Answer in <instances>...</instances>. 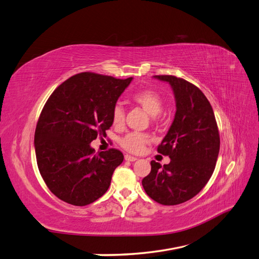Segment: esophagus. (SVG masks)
Here are the masks:
<instances>
[{
  "mask_svg": "<svg viewBox=\"0 0 259 259\" xmlns=\"http://www.w3.org/2000/svg\"><path fill=\"white\" fill-rule=\"evenodd\" d=\"M124 159H125V161H128V162H135L137 160L136 156H133V155H130V154H125Z\"/></svg>",
  "mask_w": 259,
  "mask_h": 259,
  "instance_id": "obj_1",
  "label": "esophagus"
}]
</instances>
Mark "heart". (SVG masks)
Listing matches in <instances>:
<instances>
[{"instance_id": "b5f03b06", "label": "heart", "mask_w": 259, "mask_h": 259, "mask_svg": "<svg viewBox=\"0 0 259 259\" xmlns=\"http://www.w3.org/2000/svg\"><path fill=\"white\" fill-rule=\"evenodd\" d=\"M133 99L151 116L159 115L164 106L162 97L158 93L151 90H144L135 93ZM124 116L125 112L123 106L121 104H116L112 110V122L115 126H120L123 124ZM149 142H150V138L145 134L130 133V134L121 139V145L125 150L133 153H138L143 150Z\"/></svg>"}]
</instances>
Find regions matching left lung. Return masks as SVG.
I'll use <instances>...</instances> for the list:
<instances>
[{"mask_svg":"<svg viewBox=\"0 0 259 259\" xmlns=\"http://www.w3.org/2000/svg\"><path fill=\"white\" fill-rule=\"evenodd\" d=\"M174 93V121L158 152L168 155L165 165L151 161L143 179L146 193L163 205H177L197 195L213 174L219 153V133L213 108L197 86L174 75H154Z\"/></svg>","mask_w":259,"mask_h":259,"instance_id":"1","label":"left lung"}]
</instances>
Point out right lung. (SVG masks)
I'll use <instances>...</instances> for the list:
<instances>
[{"label": "right lung", "instance_id": "right-lung-1", "mask_svg": "<svg viewBox=\"0 0 259 259\" xmlns=\"http://www.w3.org/2000/svg\"><path fill=\"white\" fill-rule=\"evenodd\" d=\"M132 80L83 72L60 84L46 101L34 148L40 174L58 199L84 206L108 190L123 153L110 149L96 154L91 143L106 136L113 107Z\"/></svg>", "mask_w": 259, "mask_h": 259}]
</instances>
